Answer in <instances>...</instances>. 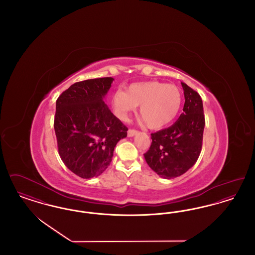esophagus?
Returning a JSON list of instances; mask_svg holds the SVG:
<instances>
[{
    "mask_svg": "<svg viewBox=\"0 0 255 255\" xmlns=\"http://www.w3.org/2000/svg\"><path fill=\"white\" fill-rule=\"evenodd\" d=\"M127 133H128V136L132 137L135 133H137V131H136V130H133V129H129Z\"/></svg>",
    "mask_w": 255,
    "mask_h": 255,
    "instance_id": "34e87169",
    "label": "esophagus"
}]
</instances>
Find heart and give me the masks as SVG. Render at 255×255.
I'll list each match as a JSON object with an SVG mask.
<instances>
[{
    "label": "heart",
    "mask_w": 255,
    "mask_h": 255,
    "mask_svg": "<svg viewBox=\"0 0 255 255\" xmlns=\"http://www.w3.org/2000/svg\"><path fill=\"white\" fill-rule=\"evenodd\" d=\"M182 97L175 85L158 81L134 83L124 91H117L112 97L115 114L126 120L139 105L138 114L150 129H161L173 122L180 113Z\"/></svg>",
    "instance_id": "1"
}]
</instances>
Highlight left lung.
Listing matches in <instances>:
<instances>
[{
  "mask_svg": "<svg viewBox=\"0 0 255 255\" xmlns=\"http://www.w3.org/2000/svg\"><path fill=\"white\" fill-rule=\"evenodd\" d=\"M183 113L168 128L151 133L152 143L144 154L147 164L159 177L172 179L190 169L200 156L205 129L203 101L185 83Z\"/></svg>",
  "mask_w": 255,
  "mask_h": 255,
  "instance_id": "obj_1",
  "label": "left lung"
}]
</instances>
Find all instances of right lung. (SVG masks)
I'll return each instance as SVG.
<instances>
[{"label":"right lung","instance_id":"right-lung-1","mask_svg":"<svg viewBox=\"0 0 255 255\" xmlns=\"http://www.w3.org/2000/svg\"><path fill=\"white\" fill-rule=\"evenodd\" d=\"M113 81L103 77L74 83L56 100L53 126L61 159L83 179L107 169L117 143L127 136L128 128L104 102Z\"/></svg>","mask_w":255,"mask_h":255}]
</instances>
